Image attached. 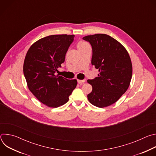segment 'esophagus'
<instances>
[{"label":"esophagus","mask_w":156,"mask_h":156,"mask_svg":"<svg viewBox=\"0 0 156 156\" xmlns=\"http://www.w3.org/2000/svg\"><path fill=\"white\" fill-rule=\"evenodd\" d=\"M85 82V80H78V83L80 84H83Z\"/></svg>","instance_id":"obj_1"}]
</instances>
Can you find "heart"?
<instances>
[{
  "mask_svg": "<svg viewBox=\"0 0 156 156\" xmlns=\"http://www.w3.org/2000/svg\"><path fill=\"white\" fill-rule=\"evenodd\" d=\"M88 46H90V45H89V44L87 42H84V41H80L78 44L77 48H78V49H80V48H84V47H86Z\"/></svg>",
  "mask_w": 156,
  "mask_h": 156,
  "instance_id": "obj_1",
  "label": "heart"
}]
</instances>
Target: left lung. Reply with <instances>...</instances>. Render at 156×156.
<instances>
[{
  "label": "left lung",
  "mask_w": 156,
  "mask_h": 156,
  "mask_svg": "<svg viewBox=\"0 0 156 156\" xmlns=\"http://www.w3.org/2000/svg\"><path fill=\"white\" fill-rule=\"evenodd\" d=\"M83 39L91 45V63L99 72L98 76L87 80L93 87L87 99L96 107L109 106L117 102L129 86L133 70L129 55L119 41L107 34H96Z\"/></svg>",
  "instance_id": "left-lung-1"
}]
</instances>
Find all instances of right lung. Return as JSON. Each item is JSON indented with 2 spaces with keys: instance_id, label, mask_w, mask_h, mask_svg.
<instances>
[{
  "instance_id": "obj_1",
  "label": "right lung",
  "mask_w": 156,
  "mask_h": 156,
  "mask_svg": "<svg viewBox=\"0 0 156 156\" xmlns=\"http://www.w3.org/2000/svg\"><path fill=\"white\" fill-rule=\"evenodd\" d=\"M74 37L67 34L46 36L35 42L27 53L23 73L28 87L40 102L48 107L55 108L67 102L77 85L75 79L55 75Z\"/></svg>"
}]
</instances>
